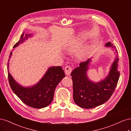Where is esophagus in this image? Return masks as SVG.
<instances>
[{
  "label": "esophagus",
  "instance_id": "obj_1",
  "mask_svg": "<svg viewBox=\"0 0 131 131\" xmlns=\"http://www.w3.org/2000/svg\"><path fill=\"white\" fill-rule=\"evenodd\" d=\"M72 69L70 66H67L65 68V73L67 75H69L71 73Z\"/></svg>",
  "mask_w": 131,
  "mask_h": 131
}]
</instances>
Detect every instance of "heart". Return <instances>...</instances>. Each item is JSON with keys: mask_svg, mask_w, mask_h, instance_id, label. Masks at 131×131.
<instances>
[{"mask_svg": "<svg viewBox=\"0 0 131 131\" xmlns=\"http://www.w3.org/2000/svg\"><path fill=\"white\" fill-rule=\"evenodd\" d=\"M86 51V48H84L83 50H82V53H84Z\"/></svg>", "mask_w": 131, "mask_h": 131, "instance_id": "obj_1", "label": "heart"}]
</instances>
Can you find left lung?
<instances>
[{"label": "left lung", "mask_w": 131, "mask_h": 131, "mask_svg": "<svg viewBox=\"0 0 131 131\" xmlns=\"http://www.w3.org/2000/svg\"><path fill=\"white\" fill-rule=\"evenodd\" d=\"M105 46L116 49L113 44L108 42ZM117 54V50H116ZM114 61L107 78L99 83H93L88 79L86 71L90 59L81 62L79 66L71 72L73 82V96L75 104L80 107L89 109L104 103L110 99L114 92L120 77L117 71V61Z\"/></svg>", "instance_id": "left-lung-1"}]
</instances>
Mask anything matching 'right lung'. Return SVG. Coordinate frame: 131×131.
I'll return each instance as SVG.
<instances>
[{"label": "right lung", "instance_id": "obj_1", "mask_svg": "<svg viewBox=\"0 0 131 131\" xmlns=\"http://www.w3.org/2000/svg\"><path fill=\"white\" fill-rule=\"evenodd\" d=\"M30 36V35H29ZM26 34V39L28 37ZM24 33L14 48L24 41ZM12 55L10 53L9 58ZM9 61L7 63L8 79L12 90L22 102L28 106L34 108H42L48 106L53 101L56 88L61 79L65 77L64 71L61 66H54L48 69L43 77L36 85L30 88H24L17 83L9 71Z\"/></svg>", "mask_w": 131, "mask_h": 131}]
</instances>
